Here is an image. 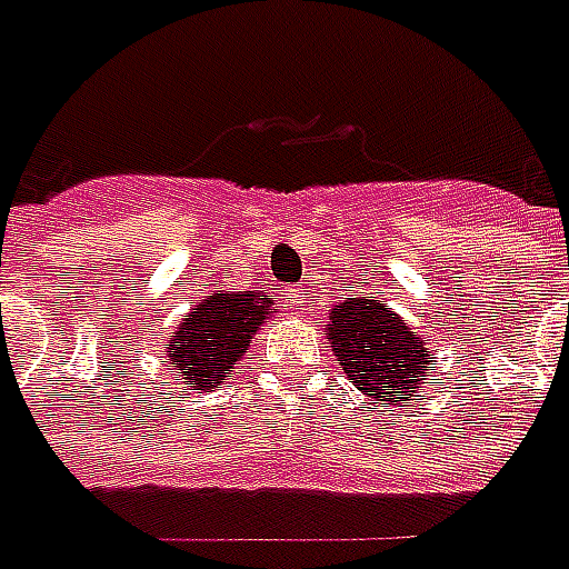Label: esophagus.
<instances>
[{"label": "esophagus", "instance_id": "esophagus-1", "mask_svg": "<svg viewBox=\"0 0 569 569\" xmlns=\"http://www.w3.org/2000/svg\"><path fill=\"white\" fill-rule=\"evenodd\" d=\"M286 305H289V310H296V313H305L307 310V296L301 286H292V289H286L283 292Z\"/></svg>", "mask_w": 569, "mask_h": 569}]
</instances>
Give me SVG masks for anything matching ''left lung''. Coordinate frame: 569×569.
<instances>
[{
    "instance_id": "left-lung-1",
    "label": "left lung",
    "mask_w": 569,
    "mask_h": 569,
    "mask_svg": "<svg viewBox=\"0 0 569 569\" xmlns=\"http://www.w3.org/2000/svg\"><path fill=\"white\" fill-rule=\"evenodd\" d=\"M328 340L338 365L365 395L395 401L398 395L416 391L428 370V352L416 331L398 313L373 298H349L331 310Z\"/></svg>"
}]
</instances>
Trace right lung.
Segmentation results:
<instances>
[{"label":"right lung","instance_id":"add662e5","mask_svg":"<svg viewBox=\"0 0 569 569\" xmlns=\"http://www.w3.org/2000/svg\"><path fill=\"white\" fill-rule=\"evenodd\" d=\"M271 313V298L259 292L247 296H210L196 305L180 331L171 335L168 370L192 389H220L226 370L241 361L243 349Z\"/></svg>","mask_w":569,"mask_h":569}]
</instances>
